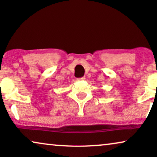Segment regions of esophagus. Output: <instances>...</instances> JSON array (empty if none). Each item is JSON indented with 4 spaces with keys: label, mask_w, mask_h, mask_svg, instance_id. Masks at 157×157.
<instances>
[{
    "label": "esophagus",
    "mask_w": 157,
    "mask_h": 157,
    "mask_svg": "<svg viewBox=\"0 0 157 157\" xmlns=\"http://www.w3.org/2000/svg\"><path fill=\"white\" fill-rule=\"evenodd\" d=\"M85 79H86V78L84 76H83V77H81V78H78V79H77V81H83V80H85Z\"/></svg>",
    "instance_id": "1"
}]
</instances>
